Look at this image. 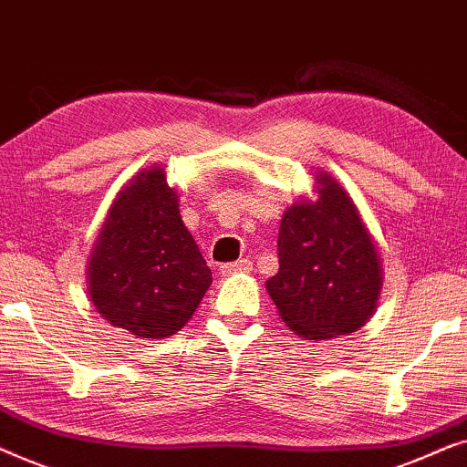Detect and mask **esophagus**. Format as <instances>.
Listing matches in <instances>:
<instances>
[{
    "instance_id": "1",
    "label": "esophagus",
    "mask_w": 467,
    "mask_h": 467,
    "mask_svg": "<svg viewBox=\"0 0 467 467\" xmlns=\"http://www.w3.org/2000/svg\"><path fill=\"white\" fill-rule=\"evenodd\" d=\"M251 270H253V264L248 259H238L234 261V264L221 265L223 276H229V274H248Z\"/></svg>"
}]
</instances>
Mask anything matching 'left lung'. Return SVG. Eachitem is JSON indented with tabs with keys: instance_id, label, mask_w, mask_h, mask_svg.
<instances>
[{
	"instance_id": "1",
	"label": "left lung",
	"mask_w": 467,
	"mask_h": 467,
	"mask_svg": "<svg viewBox=\"0 0 467 467\" xmlns=\"http://www.w3.org/2000/svg\"><path fill=\"white\" fill-rule=\"evenodd\" d=\"M278 274L265 283L286 327L304 340L353 334L374 315L382 264L355 202L327 171L317 200L285 210L278 229Z\"/></svg>"
}]
</instances>
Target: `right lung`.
<instances>
[{"instance_id": "obj_1", "label": "right lung", "mask_w": 467, "mask_h": 467, "mask_svg": "<svg viewBox=\"0 0 467 467\" xmlns=\"http://www.w3.org/2000/svg\"><path fill=\"white\" fill-rule=\"evenodd\" d=\"M87 276L95 310L136 337L174 336L193 317L213 272L184 227L161 165L142 170L119 191Z\"/></svg>"}]
</instances>
